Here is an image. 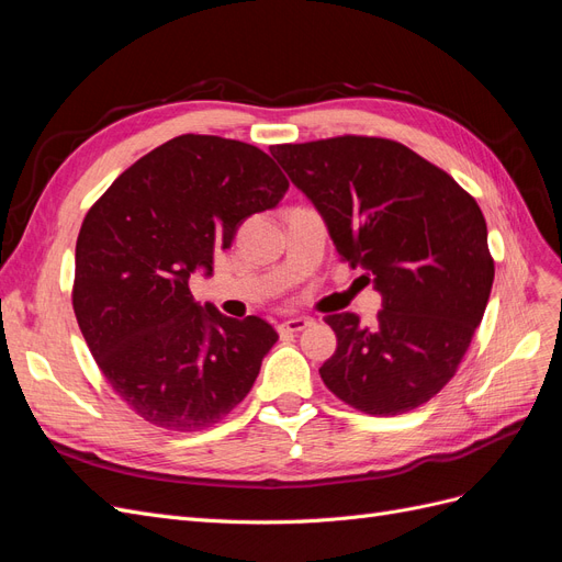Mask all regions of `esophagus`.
<instances>
[{"label":"esophagus","instance_id":"esophagus-1","mask_svg":"<svg viewBox=\"0 0 562 562\" xmlns=\"http://www.w3.org/2000/svg\"><path fill=\"white\" fill-rule=\"evenodd\" d=\"M312 318H307V316H297V318H288V321H283L281 326H279V333H300V330H304L307 326H312Z\"/></svg>","mask_w":562,"mask_h":562}]
</instances>
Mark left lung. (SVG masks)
Masks as SVG:
<instances>
[{"instance_id":"obj_1","label":"left lung","mask_w":562,"mask_h":562,"mask_svg":"<svg viewBox=\"0 0 562 562\" xmlns=\"http://www.w3.org/2000/svg\"><path fill=\"white\" fill-rule=\"evenodd\" d=\"M328 227L339 258L382 295L375 326L326 323L337 349L321 366L333 394L391 417L434 398L457 372L487 307L495 262L479 203L401 143L339 135L269 149Z\"/></svg>"}]
</instances>
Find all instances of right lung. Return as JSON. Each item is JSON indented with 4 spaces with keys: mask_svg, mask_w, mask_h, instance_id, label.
<instances>
[{
    "mask_svg": "<svg viewBox=\"0 0 562 562\" xmlns=\"http://www.w3.org/2000/svg\"><path fill=\"white\" fill-rule=\"evenodd\" d=\"M285 190L262 149L187 133L126 168L83 217L75 316L105 380L149 424L199 431L246 398L279 333L201 307L190 277H209L244 220Z\"/></svg>",
    "mask_w": 562,
    "mask_h": 562,
    "instance_id": "right-lung-1",
    "label": "right lung"
}]
</instances>
